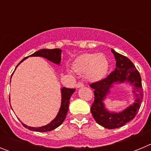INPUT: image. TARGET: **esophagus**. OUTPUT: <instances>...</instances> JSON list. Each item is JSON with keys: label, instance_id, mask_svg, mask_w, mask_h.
Returning <instances> with one entry per match:
<instances>
[{"label": "esophagus", "instance_id": "obj_1", "mask_svg": "<svg viewBox=\"0 0 151 151\" xmlns=\"http://www.w3.org/2000/svg\"><path fill=\"white\" fill-rule=\"evenodd\" d=\"M84 87V84L82 83V82H78V83L76 84V88H82Z\"/></svg>", "mask_w": 151, "mask_h": 151}]
</instances>
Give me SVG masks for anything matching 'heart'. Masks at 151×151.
<instances>
[{
    "label": "heart",
    "mask_w": 151,
    "mask_h": 151,
    "mask_svg": "<svg viewBox=\"0 0 151 151\" xmlns=\"http://www.w3.org/2000/svg\"><path fill=\"white\" fill-rule=\"evenodd\" d=\"M73 69L91 82L99 81L106 76L109 69V61L103 54H83L73 63Z\"/></svg>",
    "instance_id": "1"
}]
</instances>
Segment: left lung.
Returning <instances> with one entry per match:
<instances>
[{
  "label": "left lung",
  "mask_w": 151,
  "mask_h": 151,
  "mask_svg": "<svg viewBox=\"0 0 151 151\" xmlns=\"http://www.w3.org/2000/svg\"><path fill=\"white\" fill-rule=\"evenodd\" d=\"M111 52L116 61L115 70L104 79L90 85V87L94 90V101L91 107L92 116L99 125L109 129H117L132 120L138 113L143 100L141 76L133 63L113 49H111ZM125 82H128L133 86L134 103L118 113L109 111L104 105L106 96L109 93L110 89L115 83Z\"/></svg>",
  "instance_id": "8db88e82"
}]
</instances>
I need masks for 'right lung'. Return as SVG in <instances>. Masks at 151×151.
<instances>
[{"label": "right lung", "instance_id": "add662e5", "mask_svg": "<svg viewBox=\"0 0 151 151\" xmlns=\"http://www.w3.org/2000/svg\"><path fill=\"white\" fill-rule=\"evenodd\" d=\"M61 53L62 50L59 48L55 49H41V50H38V51L35 52L34 54L32 55L29 56V57H44L47 60L50 61V62L54 63L60 65L61 61ZM29 57L24 58L21 62L18 64L17 66L22 62L25 59L28 58ZM16 67V69H17ZM13 75V74H12ZM12 77V76H11ZM11 81V80H10ZM76 91V89L73 88H61V105L60 110L57 113V116L47 125L41 126V127H31V126H28V125H25L22 123V125L26 128V129H29L31 131H35V132H50V131L54 130V129H57V127H59L60 125L63 122V121L66 119V114L69 110V100L71 97L72 94H73ZM9 98V101H10Z\"/></svg>", "mask_w": 151, "mask_h": 151}]
</instances>
